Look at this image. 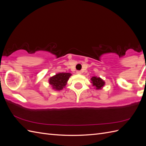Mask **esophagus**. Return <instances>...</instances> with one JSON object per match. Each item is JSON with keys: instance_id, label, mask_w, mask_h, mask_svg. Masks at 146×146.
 Listing matches in <instances>:
<instances>
[{"instance_id": "34e87169", "label": "esophagus", "mask_w": 146, "mask_h": 146, "mask_svg": "<svg viewBox=\"0 0 146 146\" xmlns=\"http://www.w3.org/2000/svg\"><path fill=\"white\" fill-rule=\"evenodd\" d=\"M77 74H82V72L80 71V70H77Z\"/></svg>"}]
</instances>
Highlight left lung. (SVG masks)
Returning <instances> with one entry per match:
<instances>
[{
    "label": "left lung",
    "instance_id": "obj_1",
    "mask_svg": "<svg viewBox=\"0 0 146 146\" xmlns=\"http://www.w3.org/2000/svg\"><path fill=\"white\" fill-rule=\"evenodd\" d=\"M92 86L96 88V90H100L105 85V82L100 77H92L91 78Z\"/></svg>",
    "mask_w": 146,
    "mask_h": 146
}]
</instances>
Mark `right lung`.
<instances>
[{
  "label": "right lung",
  "instance_id": "obj_1",
  "mask_svg": "<svg viewBox=\"0 0 146 146\" xmlns=\"http://www.w3.org/2000/svg\"><path fill=\"white\" fill-rule=\"evenodd\" d=\"M71 75L70 73L60 72L50 77L48 82L53 89L60 91L64 88Z\"/></svg>",
  "mask_w": 146,
  "mask_h": 146
}]
</instances>
